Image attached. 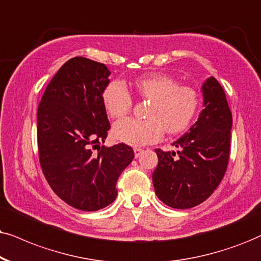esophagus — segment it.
Returning <instances> with one entry per match:
<instances>
[{"label":"esophagus","instance_id":"obj_1","mask_svg":"<svg viewBox=\"0 0 261 261\" xmlns=\"http://www.w3.org/2000/svg\"><path fill=\"white\" fill-rule=\"evenodd\" d=\"M134 153H135V158H140L142 153H143V149H142V148H135Z\"/></svg>","mask_w":261,"mask_h":261}]
</instances>
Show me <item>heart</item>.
Instances as JSON below:
<instances>
[{
    "label": "heart",
    "instance_id": "obj_1",
    "mask_svg": "<svg viewBox=\"0 0 261 261\" xmlns=\"http://www.w3.org/2000/svg\"><path fill=\"white\" fill-rule=\"evenodd\" d=\"M133 91L142 100L150 101L147 108V120L125 119L112 128V137L128 146H146L169 135L187 131L195 120L200 108V94L195 88L178 82L169 74L150 72L133 82ZM102 105L108 117L120 119L133 108V98L124 85L113 81L101 94Z\"/></svg>",
    "mask_w": 261,
    "mask_h": 261
}]
</instances>
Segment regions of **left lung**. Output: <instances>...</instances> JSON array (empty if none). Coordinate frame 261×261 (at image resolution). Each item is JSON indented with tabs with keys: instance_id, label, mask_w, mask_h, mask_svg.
Returning <instances> with one entry per match:
<instances>
[{
	"instance_id": "left-lung-1",
	"label": "left lung",
	"mask_w": 261,
	"mask_h": 261,
	"mask_svg": "<svg viewBox=\"0 0 261 261\" xmlns=\"http://www.w3.org/2000/svg\"><path fill=\"white\" fill-rule=\"evenodd\" d=\"M203 106L199 119L172 146L177 153L155 149L153 172L156 196L178 210L195 207L208 199L222 182L230 154L232 115L225 92L214 77L202 85Z\"/></svg>"
}]
</instances>
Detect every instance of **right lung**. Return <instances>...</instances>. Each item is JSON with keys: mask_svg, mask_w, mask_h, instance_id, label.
<instances>
[{"mask_svg": "<svg viewBox=\"0 0 261 261\" xmlns=\"http://www.w3.org/2000/svg\"><path fill=\"white\" fill-rule=\"evenodd\" d=\"M110 74L106 65L72 58L53 77L37 111L43 174L62 201L88 212L113 202L118 178L135 156L125 143L101 146L111 128L101 100Z\"/></svg>", "mask_w": 261, "mask_h": 261, "instance_id": "1", "label": "right lung"}]
</instances>
